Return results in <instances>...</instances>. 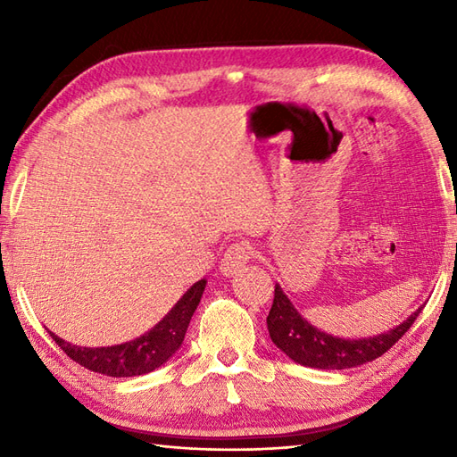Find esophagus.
Listing matches in <instances>:
<instances>
[{
  "instance_id": "esophagus-1",
  "label": "esophagus",
  "mask_w": 457,
  "mask_h": 457,
  "mask_svg": "<svg viewBox=\"0 0 457 457\" xmlns=\"http://www.w3.org/2000/svg\"><path fill=\"white\" fill-rule=\"evenodd\" d=\"M251 255H253V247H251L249 244H245V241H239V244H231L226 253H223V259H221V273L226 277H231V275H237L241 269H244Z\"/></svg>"
}]
</instances>
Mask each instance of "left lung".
I'll return each instance as SVG.
<instances>
[{"label": "left lung", "mask_w": 457, "mask_h": 457, "mask_svg": "<svg viewBox=\"0 0 457 457\" xmlns=\"http://www.w3.org/2000/svg\"><path fill=\"white\" fill-rule=\"evenodd\" d=\"M422 308L424 306L412 312L403 324L385 334L361 339H344L320 332L318 328L308 324L296 312L283 288L275 285V298L267 316V328L273 344L300 365L316 369H352L373 361L385 352H389L409 332Z\"/></svg>", "instance_id": "8db88e82"}]
</instances>
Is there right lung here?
<instances>
[{"instance_id":"right-lung-1","label":"right lung","mask_w":457,"mask_h":457,"mask_svg":"<svg viewBox=\"0 0 457 457\" xmlns=\"http://www.w3.org/2000/svg\"><path fill=\"white\" fill-rule=\"evenodd\" d=\"M204 288H206L204 278L194 283L157 326L151 328L141 337L131 339V342L110 347H80L64 342L53 332L51 336L56 345L72 361L90 369L94 373L108 377H135L151 373L164 361H169V357H172V353L182 345L184 334H187Z\"/></svg>"}]
</instances>
